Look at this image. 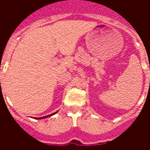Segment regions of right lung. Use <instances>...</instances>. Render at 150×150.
<instances>
[{
  "instance_id": "obj_1",
  "label": "right lung",
  "mask_w": 150,
  "mask_h": 150,
  "mask_svg": "<svg viewBox=\"0 0 150 150\" xmlns=\"http://www.w3.org/2000/svg\"><path fill=\"white\" fill-rule=\"evenodd\" d=\"M56 113H57V111L55 112V113H54V114H50V115H47V116H45V117H36V119H43V118H46V117H50L52 116V115H54V114H55Z\"/></svg>"
}]
</instances>
